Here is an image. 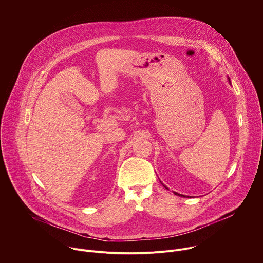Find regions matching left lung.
<instances>
[{
  "instance_id": "8db88e82",
  "label": "left lung",
  "mask_w": 263,
  "mask_h": 263,
  "mask_svg": "<svg viewBox=\"0 0 263 263\" xmlns=\"http://www.w3.org/2000/svg\"><path fill=\"white\" fill-rule=\"evenodd\" d=\"M228 80H229V83H230V84H231V80H230V78H229V79H228ZM160 182H161V181H160ZM161 183H162V182H161ZM162 184H163V183H162ZM163 185H164V184H163ZM164 186H165V185H164ZM165 189H167V190H168V187H167V186H165ZM174 193H175V195H177V196H180V197H185V196H184V195H181V194H178V193H176V192H174Z\"/></svg>"
}]
</instances>
